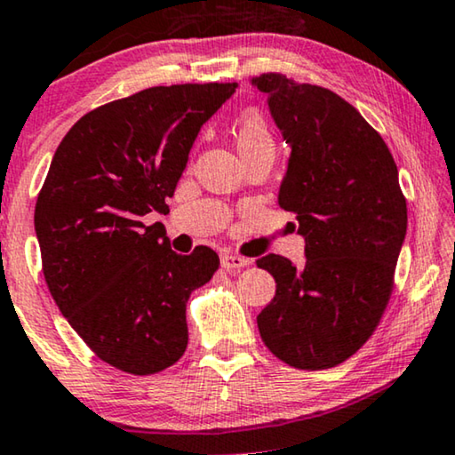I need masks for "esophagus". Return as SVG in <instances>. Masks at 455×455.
Instances as JSON below:
<instances>
[{"mask_svg": "<svg viewBox=\"0 0 455 455\" xmlns=\"http://www.w3.org/2000/svg\"><path fill=\"white\" fill-rule=\"evenodd\" d=\"M220 266L225 267V270H241V267L249 266V259L241 258V255H235V253H222Z\"/></svg>", "mask_w": 455, "mask_h": 455, "instance_id": "34e87169", "label": "esophagus"}]
</instances>
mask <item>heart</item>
I'll return each mask as SVG.
<instances>
[{"label": "heart", "instance_id": "1", "mask_svg": "<svg viewBox=\"0 0 455 455\" xmlns=\"http://www.w3.org/2000/svg\"><path fill=\"white\" fill-rule=\"evenodd\" d=\"M235 138L239 152L255 148V146L261 144H272V136L267 132L266 124L259 117H255V115H247V117L241 119V124L235 130Z\"/></svg>", "mask_w": 455, "mask_h": 455}]
</instances>
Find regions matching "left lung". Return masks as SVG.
Instances as JSON below:
<instances>
[{
    "label": "left lung",
    "instance_id": "obj_1",
    "mask_svg": "<svg viewBox=\"0 0 455 455\" xmlns=\"http://www.w3.org/2000/svg\"><path fill=\"white\" fill-rule=\"evenodd\" d=\"M249 84L291 148L278 204L305 239L303 266L276 253L255 261L276 280L259 336L291 367H336L369 340L392 292L408 222L398 169L379 133L328 88L280 74Z\"/></svg>",
    "mask_w": 455,
    "mask_h": 455
}]
</instances>
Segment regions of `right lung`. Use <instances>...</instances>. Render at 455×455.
<instances>
[{"mask_svg": "<svg viewBox=\"0 0 455 455\" xmlns=\"http://www.w3.org/2000/svg\"><path fill=\"white\" fill-rule=\"evenodd\" d=\"M236 84L155 86L76 121L57 146L35 208L51 297L102 361L150 375L188 348L189 292L219 255L175 253L161 222L202 125Z\"/></svg>", "mask_w": 455, "mask_h": 455, "instance_id": "right-lung-1", "label": "right lung"}]
</instances>
